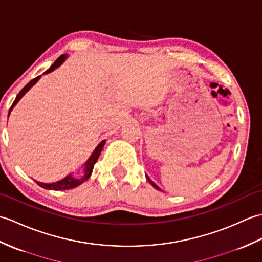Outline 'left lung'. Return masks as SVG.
Returning a JSON list of instances; mask_svg holds the SVG:
<instances>
[{
  "instance_id": "1",
  "label": "left lung",
  "mask_w": 262,
  "mask_h": 262,
  "mask_svg": "<svg viewBox=\"0 0 262 262\" xmlns=\"http://www.w3.org/2000/svg\"><path fill=\"white\" fill-rule=\"evenodd\" d=\"M146 179H147V181H148L149 183H151V185H152V186H153V187H154L155 189H158V190H161V189H160V187H158L157 185H155V183H154V182H153V181H152L151 179H149V178H148L147 176H146Z\"/></svg>"
}]
</instances>
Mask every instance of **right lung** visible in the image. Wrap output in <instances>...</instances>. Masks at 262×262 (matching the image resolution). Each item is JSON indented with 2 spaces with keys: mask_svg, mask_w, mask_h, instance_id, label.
<instances>
[{
  "mask_svg": "<svg viewBox=\"0 0 262 262\" xmlns=\"http://www.w3.org/2000/svg\"><path fill=\"white\" fill-rule=\"evenodd\" d=\"M66 57H68V55H60V56H59L56 60H55V63H54V64L51 66V68H49L43 74L51 73V72H53L55 69H57L58 66H60V64H63V62H64ZM40 77H41V75H39V76L35 77V79L31 80V81H30L29 83H28V84L19 92V94H18V96H16L15 100L13 101L12 105H11V108H10V110H9V116H10L11 111H12V109L14 108V105L19 102V100L25 96L26 92L29 91V89H30L31 86H33V85L36 84V83L38 82L39 79H40ZM104 143H105V141H102L101 143L99 144V145L96 147V149H94V151H93V153L91 154V157L89 158V160L84 163V165H83V166H84V172H83V176H82V177L75 178V177H73L72 174H69L68 177H65L64 179L59 180V181H57V182L43 183V182L36 181L37 185L40 186V187L43 188V189H48V190H68V189H72V188H75V187H77V186H80L81 183L86 181V180L89 179V178H90V176H91V173H92V170H93V166H94V164H96L97 160H98V158H99V155H100V153H101V151H102V147L104 146Z\"/></svg>",
  "mask_w": 262,
  "mask_h": 262,
  "instance_id": "right-lung-1",
  "label": "right lung"
}]
</instances>
